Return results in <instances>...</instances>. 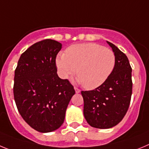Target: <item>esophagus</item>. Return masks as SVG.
<instances>
[{"instance_id": "34e87169", "label": "esophagus", "mask_w": 149, "mask_h": 149, "mask_svg": "<svg viewBox=\"0 0 149 149\" xmlns=\"http://www.w3.org/2000/svg\"><path fill=\"white\" fill-rule=\"evenodd\" d=\"M74 89H75V91H76V93H80V91H81L79 89V88H74Z\"/></svg>"}]
</instances>
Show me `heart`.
<instances>
[{"instance_id":"1","label":"heart","mask_w":149,"mask_h":149,"mask_svg":"<svg viewBox=\"0 0 149 149\" xmlns=\"http://www.w3.org/2000/svg\"><path fill=\"white\" fill-rule=\"evenodd\" d=\"M115 65L114 53L95 43L72 45L66 53H59L56 58V66L63 79H68L76 70L78 82L88 90L104 84L113 73Z\"/></svg>"}]
</instances>
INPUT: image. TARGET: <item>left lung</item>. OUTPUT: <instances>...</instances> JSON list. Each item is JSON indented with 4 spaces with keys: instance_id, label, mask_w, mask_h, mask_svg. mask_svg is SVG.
Returning a JSON list of instances; mask_svg holds the SVG:
<instances>
[{
    "instance_id": "1",
    "label": "left lung",
    "mask_w": 149,
    "mask_h": 149,
    "mask_svg": "<svg viewBox=\"0 0 149 149\" xmlns=\"http://www.w3.org/2000/svg\"><path fill=\"white\" fill-rule=\"evenodd\" d=\"M116 57L113 73L101 86L93 91H81L84 116L91 126L106 129L121 122L126 113L132 94L131 70L125 54L107 41Z\"/></svg>"
}]
</instances>
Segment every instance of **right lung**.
<instances>
[{
	"instance_id": "1",
	"label": "right lung",
	"mask_w": 149,
	"mask_h": 149,
	"mask_svg": "<svg viewBox=\"0 0 149 149\" xmlns=\"http://www.w3.org/2000/svg\"><path fill=\"white\" fill-rule=\"evenodd\" d=\"M61 44L37 42L22 53L15 71L14 99L20 114L33 129L48 133L64 123L75 90L57 74L56 58Z\"/></svg>"
}]
</instances>
